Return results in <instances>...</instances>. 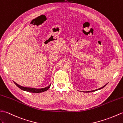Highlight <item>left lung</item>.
<instances>
[{"label": "left lung", "instance_id": "8db88e82", "mask_svg": "<svg viewBox=\"0 0 123 123\" xmlns=\"http://www.w3.org/2000/svg\"><path fill=\"white\" fill-rule=\"evenodd\" d=\"M107 84L108 83H107L106 84V85H105L104 86H103L102 87H101V88H98V89H95V90H93V91H88V92H95V91H98V90H100V89H102V88H103L105 86H106V85H107Z\"/></svg>", "mask_w": 123, "mask_h": 123}]
</instances>
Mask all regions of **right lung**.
<instances>
[{
	"instance_id": "1",
	"label": "right lung",
	"mask_w": 123,
	"mask_h": 123,
	"mask_svg": "<svg viewBox=\"0 0 123 123\" xmlns=\"http://www.w3.org/2000/svg\"><path fill=\"white\" fill-rule=\"evenodd\" d=\"M13 83L15 84L16 86L18 87L19 88L21 89V90H23V91H26L30 92H34V93H39V92H42L47 91V90L50 88V85H51V84H50L47 87H45V88H31V87H26L21 86L19 85H18V84L16 83V82H15V81H13Z\"/></svg>"
}]
</instances>
